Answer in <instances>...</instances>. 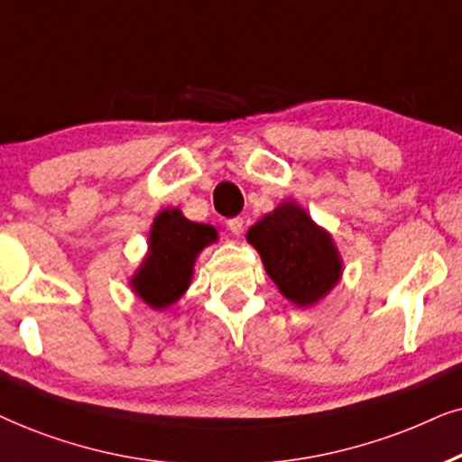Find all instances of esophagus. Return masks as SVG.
<instances>
[{"label":"esophagus","mask_w":462,"mask_h":462,"mask_svg":"<svg viewBox=\"0 0 462 462\" xmlns=\"http://www.w3.org/2000/svg\"><path fill=\"white\" fill-rule=\"evenodd\" d=\"M227 227H230L232 235L241 236V235H243V227H245V219H243V217H232V219H227Z\"/></svg>","instance_id":"1"}]
</instances>
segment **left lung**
I'll return each mask as SVG.
<instances>
[{"instance_id": "left-lung-1", "label": "left lung", "mask_w": 462, "mask_h": 462, "mask_svg": "<svg viewBox=\"0 0 462 462\" xmlns=\"http://www.w3.org/2000/svg\"><path fill=\"white\" fill-rule=\"evenodd\" d=\"M266 274L289 302L309 309L342 279L344 266L334 238L295 200H282L247 230Z\"/></svg>"}]
</instances>
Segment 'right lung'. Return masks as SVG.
<instances>
[{
	"label": "right lung",
	"instance_id": "1",
	"mask_svg": "<svg viewBox=\"0 0 462 462\" xmlns=\"http://www.w3.org/2000/svg\"><path fill=\"white\" fill-rule=\"evenodd\" d=\"M217 227L189 221L180 208H162L147 235V254L131 276L134 295L153 310H167L188 291L200 251L217 243Z\"/></svg>",
	"mask_w": 462,
	"mask_h": 462
}]
</instances>
